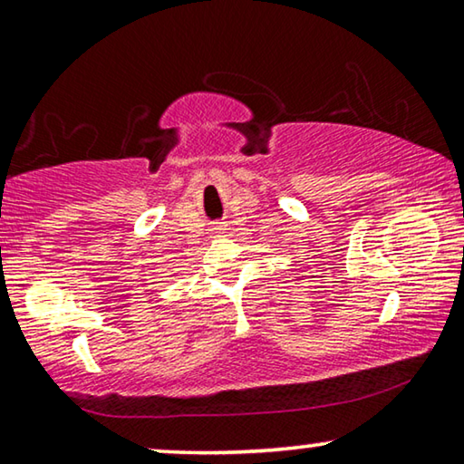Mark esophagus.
<instances>
[{
	"instance_id": "esophagus-1",
	"label": "esophagus",
	"mask_w": 464,
	"mask_h": 464,
	"mask_svg": "<svg viewBox=\"0 0 464 464\" xmlns=\"http://www.w3.org/2000/svg\"><path fill=\"white\" fill-rule=\"evenodd\" d=\"M210 233H212V235H218V237H220V235L227 233V225H225V223H215V225H212Z\"/></svg>"
}]
</instances>
